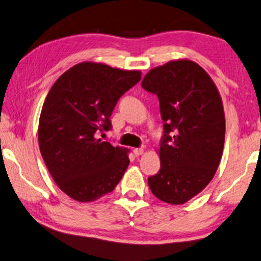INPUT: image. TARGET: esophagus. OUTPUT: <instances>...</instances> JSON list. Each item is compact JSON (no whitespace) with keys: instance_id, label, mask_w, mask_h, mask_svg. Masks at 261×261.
I'll use <instances>...</instances> for the list:
<instances>
[{"instance_id":"34e87169","label":"esophagus","mask_w":261,"mask_h":261,"mask_svg":"<svg viewBox=\"0 0 261 261\" xmlns=\"http://www.w3.org/2000/svg\"><path fill=\"white\" fill-rule=\"evenodd\" d=\"M144 152H145V150H144V148H142V147H139V148H135V150H134V153H135V155H136V156L142 155Z\"/></svg>"}]
</instances>
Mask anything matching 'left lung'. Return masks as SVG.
Returning <instances> with one entry per match:
<instances>
[{
  "mask_svg": "<svg viewBox=\"0 0 261 261\" xmlns=\"http://www.w3.org/2000/svg\"><path fill=\"white\" fill-rule=\"evenodd\" d=\"M142 87L156 94L165 122L161 167L148 186L163 202L184 204L209 185L220 165L225 138L222 97L209 74L189 59L152 68Z\"/></svg>",
  "mask_w": 261,
  "mask_h": 261,
  "instance_id": "obj_1",
  "label": "left lung"
}]
</instances>
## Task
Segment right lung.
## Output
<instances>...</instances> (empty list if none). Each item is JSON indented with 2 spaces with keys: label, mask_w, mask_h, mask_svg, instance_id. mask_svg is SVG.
Instances as JSON below:
<instances>
[{
  "label": "right lung",
  "mask_w": 261,
  "mask_h": 261,
  "mask_svg": "<svg viewBox=\"0 0 261 261\" xmlns=\"http://www.w3.org/2000/svg\"><path fill=\"white\" fill-rule=\"evenodd\" d=\"M142 77L93 61L67 69L49 89L41 109L38 143L55 182L77 202L111 193L129 166V148L102 142L119 97Z\"/></svg>",
  "instance_id": "obj_1"
}]
</instances>
